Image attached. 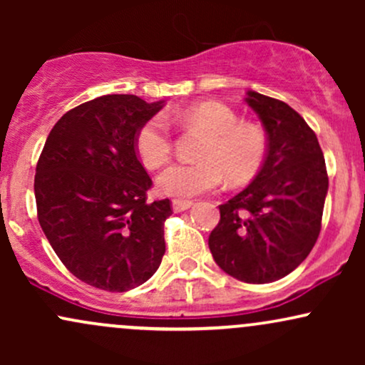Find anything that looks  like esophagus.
<instances>
[{
  "instance_id": "obj_1",
  "label": "esophagus",
  "mask_w": 365,
  "mask_h": 365,
  "mask_svg": "<svg viewBox=\"0 0 365 365\" xmlns=\"http://www.w3.org/2000/svg\"><path fill=\"white\" fill-rule=\"evenodd\" d=\"M192 200H183V199H173V202H171V206H173V211L175 212H182V211H187V209L192 207Z\"/></svg>"
}]
</instances>
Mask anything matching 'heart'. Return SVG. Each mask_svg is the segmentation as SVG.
Instances as JSON below:
<instances>
[{
  "label": "heart",
  "mask_w": 365,
  "mask_h": 365,
  "mask_svg": "<svg viewBox=\"0 0 365 365\" xmlns=\"http://www.w3.org/2000/svg\"><path fill=\"white\" fill-rule=\"evenodd\" d=\"M177 120L185 128L206 133L197 163H177L158 175L161 194L192 197L221 185L226 177L230 185L250 182L266 159V135L257 125L238 120L237 113L223 103L206 101L180 111ZM135 153L148 168H158L170 159V128L161 116H153L135 133Z\"/></svg>",
  "instance_id": "heart-1"
}]
</instances>
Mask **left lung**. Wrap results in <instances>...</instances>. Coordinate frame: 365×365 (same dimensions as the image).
<instances>
[{
  "mask_svg": "<svg viewBox=\"0 0 365 365\" xmlns=\"http://www.w3.org/2000/svg\"><path fill=\"white\" fill-rule=\"evenodd\" d=\"M245 103L266 130V159L252 183L220 206L209 249L226 274L262 284L290 274L312 250L328 173L316 133L293 108L255 91Z\"/></svg>",
  "mask_w": 365,
  "mask_h": 365,
  "instance_id": "obj_1",
  "label": "left lung"
}]
</instances>
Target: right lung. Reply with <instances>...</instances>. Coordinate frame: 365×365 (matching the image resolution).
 Listing matches in <instances>:
<instances>
[{
	"label": "right lung",
	"mask_w": 365,
	"mask_h": 365,
	"mask_svg": "<svg viewBox=\"0 0 365 365\" xmlns=\"http://www.w3.org/2000/svg\"><path fill=\"white\" fill-rule=\"evenodd\" d=\"M165 106L108 94L58 120L37 161V217L66 269L106 292H127L158 271L170 199L148 202L153 180L135 153L140 125Z\"/></svg>",
	"instance_id": "1"
}]
</instances>
